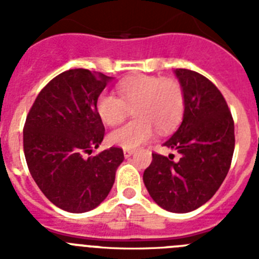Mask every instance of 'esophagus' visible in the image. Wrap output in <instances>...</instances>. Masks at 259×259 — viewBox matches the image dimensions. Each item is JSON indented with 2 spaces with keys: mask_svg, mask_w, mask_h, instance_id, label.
Here are the masks:
<instances>
[{
  "mask_svg": "<svg viewBox=\"0 0 259 259\" xmlns=\"http://www.w3.org/2000/svg\"><path fill=\"white\" fill-rule=\"evenodd\" d=\"M123 153H124V157L128 158V157H131V155L134 154V150H132V149H124V150H123Z\"/></svg>",
  "mask_w": 259,
  "mask_h": 259,
  "instance_id": "1",
  "label": "esophagus"
}]
</instances>
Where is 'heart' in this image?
Instances as JSON below:
<instances>
[{
  "label": "heart",
  "mask_w": 259,
  "mask_h": 259,
  "mask_svg": "<svg viewBox=\"0 0 259 259\" xmlns=\"http://www.w3.org/2000/svg\"><path fill=\"white\" fill-rule=\"evenodd\" d=\"M119 96L102 92L96 109L107 125L122 123L134 109L135 119L110 132L109 141L124 149H134L154 135L172 131L179 124L185 109L182 84L172 77L139 75L116 85Z\"/></svg>",
  "instance_id": "b5f03b06"
}]
</instances>
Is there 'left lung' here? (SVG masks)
<instances>
[{
	"mask_svg": "<svg viewBox=\"0 0 259 259\" xmlns=\"http://www.w3.org/2000/svg\"><path fill=\"white\" fill-rule=\"evenodd\" d=\"M185 109L178 131L163 144L179 153H153L144 171L150 197L171 212H189L206 203L227 176L235 149L232 114L215 84L196 71L176 68Z\"/></svg>",
	"mask_w": 259,
	"mask_h": 259,
	"instance_id": "obj_1",
	"label": "left lung"
}]
</instances>
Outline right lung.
<instances>
[{
	"label": "right lung",
	"instance_id": "right-lung-1",
	"mask_svg": "<svg viewBox=\"0 0 259 259\" xmlns=\"http://www.w3.org/2000/svg\"><path fill=\"white\" fill-rule=\"evenodd\" d=\"M111 77L85 68L57 75L36 97L23 128V149L32 178L59 209L85 212L107 197L123 162L122 148L87 158L105 127L96 109Z\"/></svg>",
	"mask_w": 259,
	"mask_h": 259
}]
</instances>
